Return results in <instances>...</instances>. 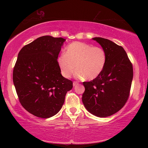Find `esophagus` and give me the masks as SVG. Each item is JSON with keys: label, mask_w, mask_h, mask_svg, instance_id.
<instances>
[{"label": "esophagus", "mask_w": 148, "mask_h": 148, "mask_svg": "<svg viewBox=\"0 0 148 148\" xmlns=\"http://www.w3.org/2000/svg\"><path fill=\"white\" fill-rule=\"evenodd\" d=\"M78 84V82H73V86L74 87V86H76V85H77Z\"/></svg>", "instance_id": "obj_1"}]
</instances>
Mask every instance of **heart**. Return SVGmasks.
Here are the masks:
<instances>
[{"label":"heart","mask_w":148,"mask_h":148,"mask_svg":"<svg viewBox=\"0 0 148 148\" xmlns=\"http://www.w3.org/2000/svg\"><path fill=\"white\" fill-rule=\"evenodd\" d=\"M106 59V51L102 47L74 42L66 47L64 54L59 57L58 61L65 77H71L76 68V77L91 80L101 74Z\"/></svg>","instance_id":"obj_1"}]
</instances>
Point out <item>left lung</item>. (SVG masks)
Listing matches in <instances>:
<instances>
[{
    "instance_id": "obj_1",
    "label": "left lung",
    "mask_w": 148,
    "mask_h": 148,
    "mask_svg": "<svg viewBox=\"0 0 148 148\" xmlns=\"http://www.w3.org/2000/svg\"><path fill=\"white\" fill-rule=\"evenodd\" d=\"M106 53V62L101 74L90 82H83L82 102L90 113L106 117L121 110L129 99L133 69L126 51L110 40L95 37Z\"/></svg>"
}]
</instances>
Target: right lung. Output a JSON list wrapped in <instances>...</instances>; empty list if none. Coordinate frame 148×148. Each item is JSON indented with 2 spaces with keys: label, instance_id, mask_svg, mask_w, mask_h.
I'll return each mask as SVG.
<instances>
[{
  "label": "right lung",
  "instance_id": "obj_1",
  "mask_svg": "<svg viewBox=\"0 0 148 148\" xmlns=\"http://www.w3.org/2000/svg\"><path fill=\"white\" fill-rule=\"evenodd\" d=\"M66 40L39 37L23 47L13 71V82L19 102L34 116L49 118L61 109L71 80L61 74L57 58Z\"/></svg>",
  "mask_w": 148,
  "mask_h": 148
}]
</instances>
